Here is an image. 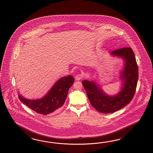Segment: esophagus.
<instances>
[{
  "label": "esophagus",
  "mask_w": 153,
  "mask_h": 153,
  "mask_svg": "<svg viewBox=\"0 0 153 153\" xmlns=\"http://www.w3.org/2000/svg\"><path fill=\"white\" fill-rule=\"evenodd\" d=\"M83 78V75L81 74H77V75L75 76V79L76 80H81Z\"/></svg>",
  "instance_id": "1"
}]
</instances>
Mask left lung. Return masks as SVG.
<instances>
[{
    "mask_svg": "<svg viewBox=\"0 0 153 153\" xmlns=\"http://www.w3.org/2000/svg\"><path fill=\"white\" fill-rule=\"evenodd\" d=\"M111 53L123 58L125 63L120 75L124 82L121 91L114 96H109L94 81L84 80L82 82L92 106L102 113H113L130 103L135 94L138 79V65L132 49L124 48Z\"/></svg>",
    "mask_w": 153,
    "mask_h": 153,
    "instance_id": "left-lung-1",
    "label": "left lung"
}]
</instances>
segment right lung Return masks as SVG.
<instances>
[{"label":"right lung","instance_id":"1","mask_svg":"<svg viewBox=\"0 0 153 153\" xmlns=\"http://www.w3.org/2000/svg\"><path fill=\"white\" fill-rule=\"evenodd\" d=\"M74 81L72 75L59 79L44 97L37 100L26 99L19 94L21 102L37 113L47 115L57 111L62 107L67 97L69 88Z\"/></svg>","mask_w":153,"mask_h":153}]
</instances>
